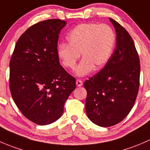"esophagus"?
<instances>
[{"mask_svg": "<svg viewBox=\"0 0 150 150\" xmlns=\"http://www.w3.org/2000/svg\"><path fill=\"white\" fill-rule=\"evenodd\" d=\"M76 84L77 86H82L83 82L81 80L76 79Z\"/></svg>", "mask_w": 150, "mask_h": 150, "instance_id": "esophagus-1", "label": "esophagus"}]
</instances>
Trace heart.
<instances>
[{
    "label": "heart",
    "instance_id": "obj_1",
    "mask_svg": "<svg viewBox=\"0 0 150 150\" xmlns=\"http://www.w3.org/2000/svg\"><path fill=\"white\" fill-rule=\"evenodd\" d=\"M69 44L61 43L58 56L65 68L74 69L80 53L83 59L77 66L78 76H84L104 67L112 55L116 42L115 31L108 24H81L67 35Z\"/></svg>",
    "mask_w": 150,
    "mask_h": 150
}]
</instances>
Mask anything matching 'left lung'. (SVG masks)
Here are the masks:
<instances>
[{
    "mask_svg": "<svg viewBox=\"0 0 150 150\" xmlns=\"http://www.w3.org/2000/svg\"><path fill=\"white\" fill-rule=\"evenodd\" d=\"M116 32V47L105 67L84 83L86 112L95 124L110 127L132 109L139 87L140 64L129 32L109 18Z\"/></svg>",
    "mask_w": 150,
    "mask_h": 150,
    "instance_id": "1",
    "label": "left lung"
}]
</instances>
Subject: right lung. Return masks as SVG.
Wrapping results in <instances>:
<instances>
[{
  "label": "right lung",
  "mask_w": 150,
  "mask_h": 150,
  "mask_svg": "<svg viewBox=\"0 0 150 150\" xmlns=\"http://www.w3.org/2000/svg\"><path fill=\"white\" fill-rule=\"evenodd\" d=\"M66 22L48 19L34 24L18 40L10 61L9 86L21 113L40 126L60 118L76 88V79L59 63L58 40Z\"/></svg>",
  "instance_id": "right-lung-1"
}]
</instances>
